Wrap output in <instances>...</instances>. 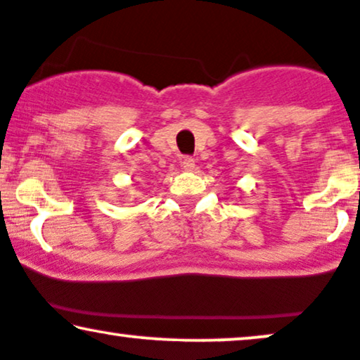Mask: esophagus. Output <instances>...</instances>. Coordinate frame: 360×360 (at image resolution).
<instances>
[{"mask_svg":"<svg viewBox=\"0 0 360 360\" xmlns=\"http://www.w3.org/2000/svg\"><path fill=\"white\" fill-rule=\"evenodd\" d=\"M181 167H184L185 170H193V168H195V158L184 157V160H181Z\"/></svg>","mask_w":360,"mask_h":360,"instance_id":"34e87169","label":"esophagus"}]
</instances>
